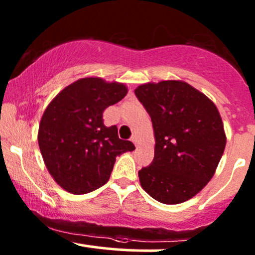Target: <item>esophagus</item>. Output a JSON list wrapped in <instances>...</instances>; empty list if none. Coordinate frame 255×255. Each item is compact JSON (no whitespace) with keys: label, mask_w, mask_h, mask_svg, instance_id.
Returning <instances> with one entry per match:
<instances>
[{"label":"esophagus","mask_w":255,"mask_h":255,"mask_svg":"<svg viewBox=\"0 0 255 255\" xmlns=\"http://www.w3.org/2000/svg\"><path fill=\"white\" fill-rule=\"evenodd\" d=\"M131 141L134 142V145H135V146H139V136L134 134V135L131 136Z\"/></svg>","instance_id":"1"}]
</instances>
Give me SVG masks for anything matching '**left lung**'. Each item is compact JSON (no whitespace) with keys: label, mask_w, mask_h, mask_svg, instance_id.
<instances>
[{"label":"left lung","mask_w":255,"mask_h":255,"mask_svg":"<svg viewBox=\"0 0 255 255\" xmlns=\"http://www.w3.org/2000/svg\"><path fill=\"white\" fill-rule=\"evenodd\" d=\"M135 96L150 114L154 158L139 171L142 189L166 205L184 203L215 175L227 144L216 104L182 80L141 84Z\"/></svg>","instance_id":"1"}]
</instances>
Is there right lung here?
I'll return each mask as SVG.
<instances>
[{
  "label": "right lung",
  "instance_id": "obj_1",
  "mask_svg": "<svg viewBox=\"0 0 255 255\" xmlns=\"http://www.w3.org/2000/svg\"><path fill=\"white\" fill-rule=\"evenodd\" d=\"M125 84L98 77L81 78L49 103L40 119L38 145L44 164L61 188L86 194L108 182L116 157L135 150L107 127L103 113L127 95Z\"/></svg>",
  "mask_w": 255,
  "mask_h": 255
}]
</instances>
